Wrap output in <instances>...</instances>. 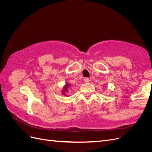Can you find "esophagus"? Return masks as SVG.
<instances>
[{"label": "esophagus", "mask_w": 152, "mask_h": 152, "mask_svg": "<svg viewBox=\"0 0 152 152\" xmlns=\"http://www.w3.org/2000/svg\"><path fill=\"white\" fill-rule=\"evenodd\" d=\"M84 82H86V83H89V82H90V80L89 78H86V79H84Z\"/></svg>", "instance_id": "esophagus-1"}]
</instances>
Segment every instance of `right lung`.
<instances>
[{"label": "right lung", "instance_id": "add662e5", "mask_svg": "<svg viewBox=\"0 0 152 152\" xmlns=\"http://www.w3.org/2000/svg\"><path fill=\"white\" fill-rule=\"evenodd\" d=\"M71 86L70 83H66L65 85L63 86V89L61 91V94L64 96H67V93H68V88Z\"/></svg>", "mask_w": 152, "mask_h": 152}]
</instances>
